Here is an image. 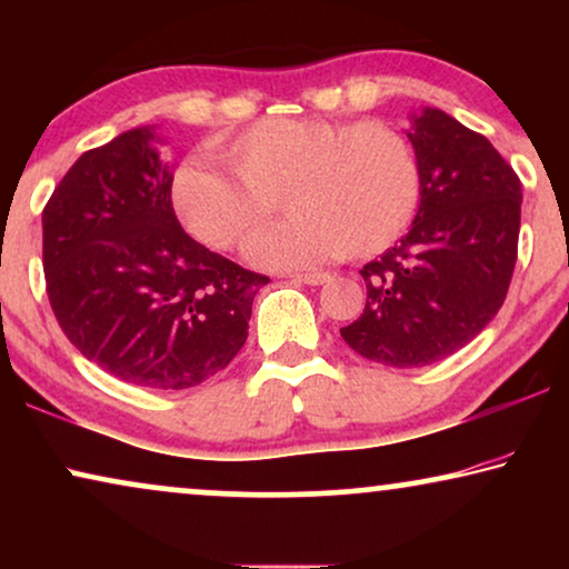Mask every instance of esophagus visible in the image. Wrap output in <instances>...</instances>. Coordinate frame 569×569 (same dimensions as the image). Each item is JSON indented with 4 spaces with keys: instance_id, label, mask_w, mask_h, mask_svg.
Listing matches in <instances>:
<instances>
[{
    "instance_id": "esophagus-1",
    "label": "esophagus",
    "mask_w": 569,
    "mask_h": 569,
    "mask_svg": "<svg viewBox=\"0 0 569 569\" xmlns=\"http://www.w3.org/2000/svg\"><path fill=\"white\" fill-rule=\"evenodd\" d=\"M295 279H298V282L310 284V287H318V284L329 282L331 274H329V271H308V274H298Z\"/></svg>"
}]
</instances>
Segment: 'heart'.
<instances>
[{
  "mask_svg": "<svg viewBox=\"0 0 569 569\" xmlns=\"http://www.w3.org/2000/svg\"><path fill=\"white\" fill-rule=\"evenodd\" d=\"M230 170L189 162L173 207L186 230L217 251L243 248L279 204L284 222L248 248L267 269H300L331 256L380 253L415 217L419 170L411 147L383 121L263 119L220 144Z\"/></svg>",
  "mask_w": 569,
  "mask_h": 569,
  "instance_id": "heart-1",
  "label": "heart"
}]
</instances>
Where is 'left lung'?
Listing matches in <instances>:
<instances>
[{
    "instance_id": "left-lung-1",
    "label": "left lung",
    "mask_w": 569,
    "mask_h": 569,
    "mask_svg": "<svg viewBox=\"0 0 569 569\" xmlns=\"http://www.w3.org/2000/svg\"><path fill=\"white\" fill-rule=\"evenodd\" d=\"M419 209L399 243L365 263L368 302L341 337L391 368L458 352L502 308L518 259L520 181L487 137L440 108L409 116Z\"/></svg>"
}]
</instances>
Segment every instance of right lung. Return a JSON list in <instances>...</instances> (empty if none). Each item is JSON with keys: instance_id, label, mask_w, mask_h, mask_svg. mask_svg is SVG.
<instances>
[{"instance_id": "obj_1", "label": "right lung", "mask_w": 569, "mask_h": 569, "mask_svg": "<svg viewBox=\"0 0 569 569\" xmlns=\"http://www.w3.org/2000/svg\"><path fill=\"white\" fill-rule=\"evenodd\" d=\"M154 127L77 158L43 209L53 316L80 352L123 383L181 391L224 370L269 277L197 243L170 201Z\"/></svg>"}]
</instances>
